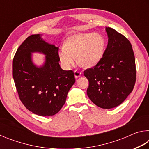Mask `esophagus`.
<instances>
[{
  "mask_svg": "<svg viewBox=\"0 0 149 149\" xmlns=\"http://www.w3.org/2000/svg\"><path fill=\"white\" fill-rule=\"evenodd\" d=\"M81 73L80 72H78V71H75L74 72V75H75V77L76 78H78L81 77Z\"/></svg>",
  "mask_w": 149,
  "mask_h": 149,
  "instance_id": "34e87169",
  "label": "esophagus"
}]
</instances>
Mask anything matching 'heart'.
I'll return each instance as SVG.
<instances>
[{"instance_id":"heart-1","label":"heart","mask_w":149,"mask_h":149,"mask_svg":"<svg viewBox=\"0 0 149 149\" xmlns=\"http://www.w3.org/2000/svg\"><path fill=\"white\" fill-rule=\"evenodd\" d=\"M106 40L102 35L85 33L70 35L65 40L64 47L60 49L58 57L64 68L68 69L75 62L85 68L98 65L104 56Z\"/></svg>"}]
</instances>
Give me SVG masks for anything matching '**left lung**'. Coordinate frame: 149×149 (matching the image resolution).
Wrapping results in <instances>:
<instances>
[{
    "label": "left lung",
    "instance_id": "1",
    "mask_svg": "<svg viewBox=\"0 0 149 149\" xmlns=\"http://www.w3.org/2000/svg\"><path fill=\"white\" fill-rule=\"evenodd\" d=\"M108 37L107 49L99 64L85 70L89 80L87 93L90 100L104 109L116 107L133 89L136 81L135 56L125 36L106 27Z\"/></svg>",
    "mask_w": 149,
    "mask_h": 149
}]
</instances>
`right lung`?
<instances>
[{
  "mask_svg": "<svg viewBox=\"0 0 149 149\" xmlns=\"http://www.w3.org/2000/svg\"><path fill=\"white\" fill-rule=\"evenodd\" d=\"M35 52L46 55L41 67L32 62L31 52ZM59 61L58 47L45 42L39 34L27 37L14 55L12 75L19 98L33 114L53 116L65 104L75 79L74 72L63 70Z\"/></svg>",
  "mask_w": 149,
  "mask_h": 149,
  "instance_id": "1",
  "label": "right lung"
}]
</instances>
